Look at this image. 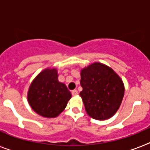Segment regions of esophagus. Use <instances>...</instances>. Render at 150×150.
I'll return each mask as SVG.
<instances>
[{
    "label": "esophagus",
    "instance_id": "esophagus-1",
    "mask_svg": "<svg viewBox=\"0 0 150 150\" xmlns=\"http://www.w3.org/2000/svg\"><path fill=\"white\" fill-rule=\"evenodd\" d=\"M78 94V92L76 90H74L72 91V95L73 96H76Z\"/></svg>",
    "mask_w": 150,
    "mask_h": 150
}]
</instances>
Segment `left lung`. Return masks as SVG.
Returning a JSON list of instances; mask_svg holds the SVG:
<instances>
[{"label": "left lung", "instance_id": "obj_1", "mask_svg": "<svg viewBox=\"0 0 150 150\" xmlns=\"http://www.w3.org/2000/svg\"><path fill=\"white\" fill-rule=\"evenodd\" d=\"M80 96L90 117L105 120L117 112L124 96V84L110 67L95 62L80 71Z\"/></svg>", "mask_w": 150, "mask_h": 150}]
</instances>
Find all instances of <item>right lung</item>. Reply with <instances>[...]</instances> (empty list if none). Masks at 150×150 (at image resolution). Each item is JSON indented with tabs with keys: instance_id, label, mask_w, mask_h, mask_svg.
Returning <instances> with one entry per match:
<instances>
[{
	"instance_id": "1",
	"label": "right lung",
	"mask_w": 150,
	"mask_h": 150,
	"mask_svg": "<svg viewBox=\"0 0 150 150\" xmlns=\"http://www.w3.org/2000/svg\"><path fill=\"white\" fill-rule=\"evenodd\" d=\"M66 85L58 80L56 68H46L29 86L28 103L33 110L45 118H55L66 108L71 98Z\"/></svg>"
}]
</instances>
